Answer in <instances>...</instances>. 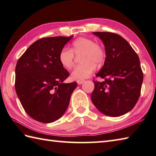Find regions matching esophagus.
<instances>
[{
  "mask_svg": "<svg viewBox=\"0 0 156 156\" xmlns=\"http://www.w3.org/2000/svg\"><path fill=\"white\" fill-rule=\"evenodd\" d=\"M84 82V80H77V83H78V84H82V83H83Z\"/></svg>",
  "mask_w": 156,
  "mask_h": 156,
  "instance_id": "esophagus-1",
  "label": "esophagus"
}]
</instances>
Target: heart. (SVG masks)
<instances>
[{"label":"heart","mask_w":156,"mask_h":156,"mask_svg":"<svg viewBox=\"0 0 156 156\" xmlns=\"http://www.w3.org/2000/svg\"><path fill=\"white\" fill-rule=\"evenodd\" d=\"M74 54L80 55V65L72 70L71 76L74 80H84L93 74L96 66L104 63L106 52L103 46L92 38H79L72 42L71 48H63L59 54V61L63 68L70 69L74 66Z\"/></svg>","instance_id":"b5f03b06"}]
</instances>
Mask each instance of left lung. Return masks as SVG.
Listing matches in <instances>:
<instances>
[{"label": "left lung", "mask_w": 156, "mask_h": 156, "mask_svg": "<svg viewBox=\"0 0 156 156\" xmlns=\"http://www.w3.org/2000/svg\"><path fill=\"white\" fill-rule=\"evenodd\" d=\"M105 45L106 58L96 74L103 82L93 80L91 100L99 112L109 116L126 114L138 101L143 74L139 56L126 40L117 34L95 32Z\"/></svg>", "instance_id": "obj_1"}]
</instances>
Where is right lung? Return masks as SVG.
Instances as JSON below:
<instances>
[{"label": "right lung", "mask_w": 156, "mask_h": 156, "mask_svg": "<svg viewBox=\"0 0 156 156\" xmlns=\"http://www.w3.org/2000/svg\"><path fill=\"white\" fill-rule=\"evenodd\" d=\"M73 36L42 38L34 42L18 59L15 87L28 115L51 123L63 115L77 83H63L69 74L61 65L59 54Z\"/></svg>", "instance_id": "add662e5"}]
</instances>
